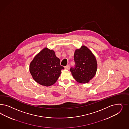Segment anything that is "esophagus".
Listing matches in <instances>:
<instances>
[{"label":"esophagus","mask_w":129,"mask_h":129,"mask_svg":"<svg viewBox=\"0 0 129 129\" xmlns=\"http://www.w3.org/2000/svg\"><path fill=\"white\" fill-rule=\"evenodd\" d=\"M70 65H69V64L67 65V66L65 67V69H67V70H69L70 69Z\"/></svg>","instance_id":"1"}]
</instances>
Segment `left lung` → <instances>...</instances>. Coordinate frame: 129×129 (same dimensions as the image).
Segmentation results:
<instances>
[{"instance_id": "8db88e82", "label": "left lung", "mask_w": 129, "mask_h": 129, "mask_svg": "<svg viewBox=\"0 0 129 129\" xmlns=\"http://www.w3.org/2000/svg\"><path fill=\"white\" fill-rule=\"evenodd\" d=\"M75 66L70 68L75 80L80 83H87L95 75L97 64L94 55L85 46L75 51Z\"/></svg>"}]
</instances>
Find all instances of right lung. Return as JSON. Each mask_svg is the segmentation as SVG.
<instances>
[{"label": "right lung", "mask_w": 129, "mask_h": 129, "mask_svg": "<svg viewBox=\"0 0 129 129\" xmlns=\"http://www.w3.org/2000/svg\"><path fill=\"white\" fill-rule=\"evenodd\" d=\"M29 67L35 81L46 86L54 84L64 69L54 51L47 48H45L34 57Z\"/></svg>", "instance_id": "add662e5"}]
</instances>
